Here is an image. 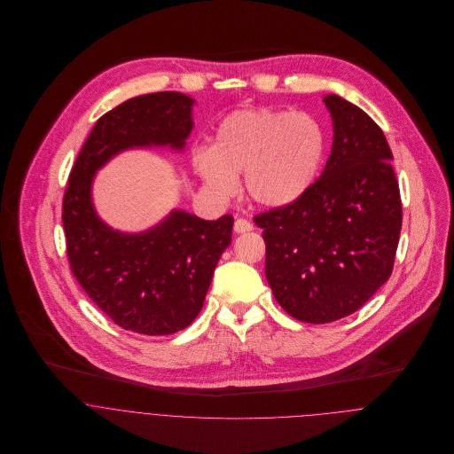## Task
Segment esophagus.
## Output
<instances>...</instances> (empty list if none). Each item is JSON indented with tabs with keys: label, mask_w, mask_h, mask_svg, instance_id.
<instances>
[{
	"label": "esophagus",
	"mask_w": 454,
	"mask_h": 454,
	"mask_svg": "<svg viewBox=\"0 0 454 454\" xmlns=\"http://www.w3.org/2000/svg\"><path fill=\"white\" fill-rule=\"evenodd\" d=\"M252 229H254V225H252L248 220H245V218H238V220L234 222V232H238V234L250 232Z\"/></svg>",
	"instance_id": "esophagus-1"
}]
</instances>
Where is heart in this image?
Returning <instances> with one entry per match:
<instances>
[{"mask_svg": "<svg viewBox=\"0 0 454 454\" xmlns=\"http://www.w3.org/2000/svg\"><path fill=\"white\" fill-rule=\"evenodd\" d=\"M324 152V130L308 114L238 110L218 124L211 148H195L192 166L211 194L231 197L245 175L248 197L279 209L311 187Z\"/></svg>", "mask_w": 454, "mask_h": 454, "instance_id": "heart-1", "label": "heart"}]
</instances>
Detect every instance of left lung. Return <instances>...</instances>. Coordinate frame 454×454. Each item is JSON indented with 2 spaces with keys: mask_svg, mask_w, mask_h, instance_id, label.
<instances>
[{
  "mask_svg": "<svg viewBox=\"0 0 454 454\" xmlns=\"http://www.w3.org/2000/svg\"><path fill=\"white\" fill-rule=\"evenodd\" d=\"M324 103L333 141L322 176L295 202L255 216L267 283L279 306L306 324L358 311L388 281L402 229L383 130L335 94Z\"/></svg>",
  "mask_w": 454,
  "mask_h": 454,
  "instance_id": "1",
  "label": "left lung"
}]
</instances>
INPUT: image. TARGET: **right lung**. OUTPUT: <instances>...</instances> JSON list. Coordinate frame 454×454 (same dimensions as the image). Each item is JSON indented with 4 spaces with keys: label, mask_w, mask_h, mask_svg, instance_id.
I'll use <instances>...</instances> for the list:
<instances>
[{
    "label": "right lung",
    "mask_w": 454,
    "mask_h": 454,
    "mask_svg": "<svg viewBox=\"0 0 454 454\" xmlns=\"http://www.w3.org/2000/svg\"><path fill=\"white\" fill-rule=\"evenodd\" d=\"M194 103L182 92L124 101L96 122L69 173L63 225L71 270L105 315L136 333L169 335L194 322L232 241L234 218L202 220L173 209L148 231L122 232L99 218L94 176L132 148L182 152L194 128Z\"/></svg>",
    "instance_id": "obj_1"
}]
</instances>
